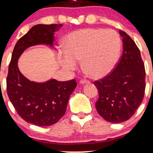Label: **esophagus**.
Wrapping results in <instances>:
<instances>
[{"label":"esophagus","mask_w":153,"mask_h":153,"mask_svg":"<svg viewBox=\"0 0 153 153\" xmlns=\"http://www.w3.org/2000/svg\"><path fill=\"white\" fill-rule=\"evenodd\" d=\"M79 83H80V84H88V83H90V82H89V81H88V80L82 79V80L80 81Z\"/></svg>","instance_id":"34e87169"}]
</instances>
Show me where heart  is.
<instances>
[{
    "instance_id": "1",
    "label": "heart",
    "mask_w": 153,
    "mask_h": 153,
    "mask_svg": "<svg viewBox=\"0 0 153 153\" xmlns=\"http://www.w3.org/2000/svg\"><path fill=\"white\" fill-rule=\"evenodd\" d=\"M64 50L58 53V62L67 70L82 67L89 76L99 79L113 70L119 56L120 38L113 30L86 27L71 32L64 39Z\"/></svg>"
}]
</instances>
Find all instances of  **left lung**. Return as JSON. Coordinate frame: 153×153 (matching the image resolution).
<instances>
[{"mask_svg":"<svg viewBox=\"0 0 153 153\" xmlns=\"http://www.w3.org/2000/svg\"><path fill=\"white\" fill-rule=\"evenodd\" d=\"M123 51L116 69L94 85L99 91L96 108L106 121L118 123L128 120L142 103L146 89V70L140 52L134 41L125 32Z\"/></svg>","mask_w":153,"mask_h":153,"instance_id":"1","label":"left lung"}]
</instances>
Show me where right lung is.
<instances>
[{"label": "right lung", "instance_id": "add662e5", "mask_svg": "<svg viewBox=\"0 0 153 153\" xmlns=\"http://www.w3.org/2000/svg\"><path fill=\"white\" fill-rule=\"evenodd\" d=\"M62 26V24L33 26L17 42L11 56L6 79L7 96L19 116L35 126H50L59 121L65 114L76 82L74 79L31 82L19 70L18 59L30 47L47 45L52 48L54 34Z\"/></svg>", "mask_w": 153, "mask_h": 153}]
</instances>
